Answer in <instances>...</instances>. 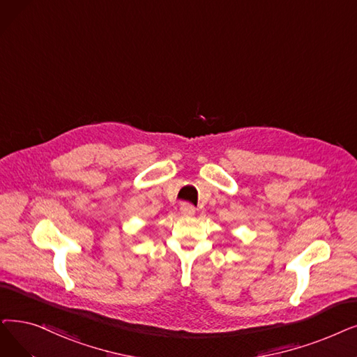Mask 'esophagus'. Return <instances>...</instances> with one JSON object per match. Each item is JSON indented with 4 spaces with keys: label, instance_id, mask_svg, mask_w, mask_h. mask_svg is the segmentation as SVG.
<instances>
[{
    "label": "esophagus",
    "instance_id": "1",
    "mask_svg": "<svg viewBox=\"0 0 357 357\" xmlns=\"http://www.w3.org/2000/svg\"><path fill=\"white\" fill-rule=\"evenodd\" d=\"M179 210H181V214L185 215V217H191V215L195 214V208L191 204H187V203L182 204Z\"/></svg>",
    "mask_w": 357,
    "mask_h": 357
}]
</instances>
